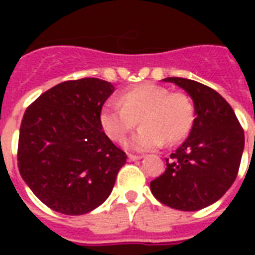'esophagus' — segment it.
Segmentation results:
<instances>
[{
	"label": "esophagus",
	"mask_w": 255,
	"mask_h": 255,
	"mask_svg": "<svg viewBox=\"0 0 255 255\" xmlns=\"http://www.w3.org/2000/svg\"><path fill=\"white\" fill-rule=\"evenodd\" d=\"M128 160H129V161H139V160H142V155L128 154Z\"/></svg>",
	"instance_id": "obj_1"
}]
</instances>
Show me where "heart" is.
<instances>
[{"label":"heart","instance_id":"obj_1","mask_svg":"<svg viewBox=\"0 0 255 255\" xmlns=\"http://www.w3.org/2000/svg\"><path fill=\"white\" fill-rule=\"evenodd\" d=\"M194 104L187 94L144 83L124 90L119 101H106L98 122L112 140L120 142L139 120L142 128L128 139L126 147L147 151L158 149L165 140L168 144L183 140L194 124Z\"/></svg>","mask_w":255,"mask_h":255}]
</instances>
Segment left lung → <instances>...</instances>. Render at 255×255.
<instances>
[{"instance_id": "1", "label": "left lung", "mask_w": 255, "mask_h": 255, "mask_svg": "<svg viewBox=\"0 0 255 255\" xmlns=\"http://www.w3.org/2000/svg\"><path fill=\"white\" fill-rule=\"evenodd\" d=\"M191 97L195 119L188 138L166 158V169L150 190L169 208L194 212L212 205L235 182L245 149V132L221 95L202 83L165 78Z\"/></svg>"}]
</instances>
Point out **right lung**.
<instances>
[{"mask_svg": "<svg viewBox=\"0 0 255 255\" xmlns=\"http://www.w3.org/2000/svg\"><path fill=\"white\" fill-rule=\"evenodd\" d=\"M115 86L97 78L54 86L25 111L17 165L47 208L68 216L89 213L111 195L126 153L98 122Z\"/></svg>", "mask_w": 255, "mask_h": 255, "instance_id": "obj_1", "label": "right lung"}]
</instances>
